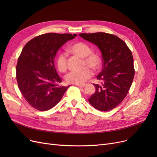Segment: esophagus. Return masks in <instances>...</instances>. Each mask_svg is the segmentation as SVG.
<instances>
[{"mask_svg":"<svg viewBox=\"0 0 157 157\" xmlns=\"http://www.w3.org/2000/svg\"><path fill=\"white\" fill-rule=\"evenodd\" d=\"M78 86H79V87H84V86H86V84H77Z\"/></svg>","mask_w":157,"mask_h":157,"instance_id":"esophagus-1","label":"esophagus"}]
</instances>
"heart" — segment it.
<instances>
[{
    "mask_svg": "<svg viewBox=\"0 0 157 157\" xmlns=\"http://www.w3.org/2000/svg\"><path fill=\"white\" fill-rule=\"evenodd\" d=\"M69 52L73 54L83 58V65H86L94 71L98 70L100 67V58L98 54L91 52L90 46L84 42H77L71 46ZM56 65L61 72H64L67 68V57L64 53H59L56 58ZM92 71L85 67L78 70H73L65 76V80L70 84H81L84 83L92 77Z\"/></svg>",
    "mask_w": 157,
    "mask_h": 157,
    "instance_id": "heart-1",
    "label": "heart"
}]
</instances>
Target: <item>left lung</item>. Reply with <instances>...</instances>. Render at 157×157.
<instances>
[{
    "label": "left lung",
    "mask_w": 157,
    "mask_h": 157,
    "mask_svg": "<svg viewBox=\"0 0 157 157\" xmlns=\"http://www.w3.org/2000/svg\"><path fill=\"white\" fill-rule=\"evenodd\" d=\"M80 36L96 45L101 52L103 67L97 78L101 85L94 84L96 92L89 103L99 111H108L125 98L134 77L132 52L120 38L109 33H80Z\"/></svg>",
    "instance_id": "left-lung-1"
}]
</instances>
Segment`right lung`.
<instances>
[{
    "mask_svg": "<svg viewBox=\"0 0 157 157\" xmlns=\"http://www.w3.org/2000/svg\"><path fill=\"white\" fill-rule=\"evenodd\" d=\"M77 34L50 33L29 40L21 52L16 66V79L23 96L37 110L54 107L70 86H60L54 58L58 50Z\"/></svg>",
    "mask_w": 157,
    "mask_h": 157,
    "instance_id": "add662e5",
    "label": "right lung"
}]
</instances>
